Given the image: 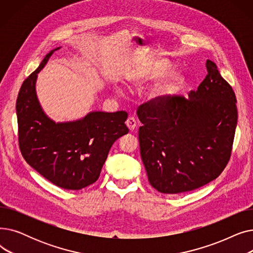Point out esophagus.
Segmentation results:
<instances>
[{
    "mask_svg": "<svg viewBox=\"0 0 253 253\" xmlns=\"http://www.w3.org/2000/svg\"><path fill=\"white\" fill-rule=\"evenodd\" d=\"M126 126L130 131H133L136 128V120L132 117H129L126 121Z\"/></svg>",
    "mask_w": 253,
    "mask_h": 253,
    "instance_id": "esophagus-1",
    "label": "esophagus"
}]
</instances>
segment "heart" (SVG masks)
<instances>
[{
  "label": "heart",
  "instance_id": "heart-1",
  "mask_svg": "<svg viewBox=\"0 0 253 253\" xmlns=\"http://www.w3.org/2000/svg\"><path fill=\"white\" fill-rule=\"evenodd\" d=\"M167 69V63L163 60H157L152 62L147 69L144 70L141 77L136 81V83H140L148 80H154L164 75ZM183 82V77L178 73H172L169 75L163 82L159 84L154 92L155 97H163L168 94L173 93Z\"/></svg>",
  "mask_w": 253,
  "mask_h": 253
}]
</instances>
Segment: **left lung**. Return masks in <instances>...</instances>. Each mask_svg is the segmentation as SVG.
I'll use <instances>...</instances> for the list:
<instances>
[{
    "instance_id": "8db88e82",
    "label": "left lung",
    "mask_w": 253,
    "mask_h": 253,
    "mask_svg": "<svg viewBox=\"0 0 253 253\" xmlns=\"http://www.w3.org/2000/svg\"><path fill=\"white\" fill-rule=\"evenodd\" d=\"M197 91L142 103L140 156L152 187L163 194L201 188L220 175L230 161L237 126V99L216 64Z\"/></svg>"
}]
</instances>
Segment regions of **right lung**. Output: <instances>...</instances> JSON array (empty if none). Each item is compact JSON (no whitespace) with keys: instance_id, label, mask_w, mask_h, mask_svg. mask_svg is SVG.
Here are the masks:
<instances>
[{"instance_id":"add662e5","label":"right lung","mask_w":253,"mask_h":253,"mask_svg":"<svg viewBox=\"0 0 253 253\" xmlns=\"http://www.w3.org/2000/svg\"><path fill=\"white\" fill-rule=\"evenodd\" d=\"M26 78L16 100L18 141L22 157L47 180L65 190L95 182L113 143L127 134L124 111L92 112L74 122L55 123L43 112L36 93L38 73L50 56Z\"/></svg>"}]
</instances>
